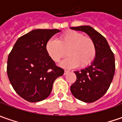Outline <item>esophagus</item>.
Listing matches in <instances>:
<instances>
[{"mask_svg": "<svg viewBox=\"0 0 122 122\" xmlns=\"http://www.w3.org/2000/svg\"><path fill=\"white\" fill-rule=\"evenodd\" d=\"M69 72V71H67V70H65V73H64V74H65V75H66V74H68Z\"/></svg>", "mask_w": 122, "mask_h": 122, "instance_id": "1", "label": "esophagus"}]
</instances>
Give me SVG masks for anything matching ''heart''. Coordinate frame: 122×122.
Segmentation results:
<instances>
[{"label": "heart", "instance_id": "heart-1", "mask_svg": "<svg viewBox=\"0 0 122 122\" xmlns=\"http://www.w3.org/2000/svg\"><path fill=\"white\" fill-rule=\"evenodd\" d=\"M66 51L69 56L60 63L65 68H74L78 65L85 68L90 65L96 57L93 40L77 31H68L57 40L50 39L46 44V51L55 62L65 56Z\"/></svg>", "mask_w": 122, "mask_h": 122}]
</instances>
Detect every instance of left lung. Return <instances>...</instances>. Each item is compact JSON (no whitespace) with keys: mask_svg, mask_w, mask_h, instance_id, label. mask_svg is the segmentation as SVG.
<instances>
[{"mask_svg":"<svg viewBox=\"0 0 122 122\" xmlns=\"http://www.w3.org/2000/svg\"><path fill=\"white\" fill-rule=\"evenodd\" d=\"M74 30L85 32L96 47V57L90 65L76 71V81L71 85V92L77 99L92 103L108 91L115 71V56L106 38L89 25L71 27Z\"/></svg>","mask_w":122,"mask_h":122,"instance_id":"obj_1","label":"left lung"}]
</instances>
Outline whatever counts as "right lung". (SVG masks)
Listing matches in <instances>:
<instances>
[{
  "instance_id": "obj_1",
  "label": "right lung",
  "mask_w": 122,
  "mask_h": 122,
  "mask_svg": "<svg viewBox=\"0 0 122 122\" xmlns=\"http://www.w3.org/2000/svg\"><path fill=\"white\" fill-rule=\"evenodd\" d=\"M57 29H36L19 37L9 54L7 72L15 92L25 100H44L64 70L56 65L46 51V44Z\"/></svg>"
}]
</instances>
